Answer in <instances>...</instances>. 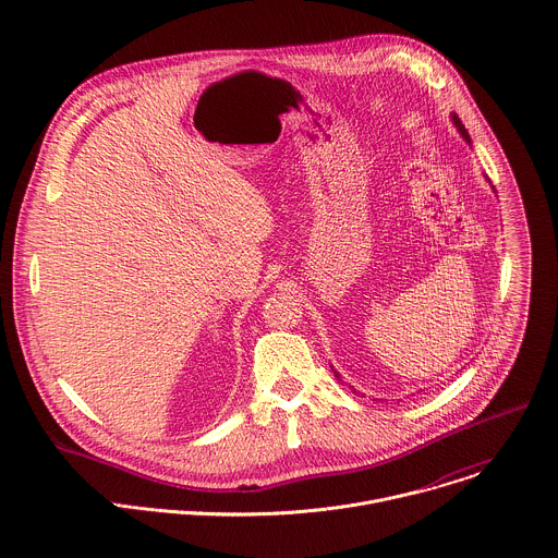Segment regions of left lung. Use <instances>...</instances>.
<instances>
[{"instance_id": "left-lung-1", "label": "left lung", "mask_w": 558, "mask_h": 558, "mask_svg": "<svg viewBox=\"0 0 558 558\" xmlns=\"http://www.w3.org/2000/svg\"><path fill=\"white\" fill-rule=\"evenodd\" d=\"M451 120H453V124H456V129H458V131H460V135H462V137H464V140H466V142H469V144H471V140H469V133H466V129H464V126H462V122H460V118H458V116H456V113H453V116H451ZM333 373H336V371H333ZM336 377H338V379H340V375H338V373H336ZM351 390H353V388H351ZM353 392H355V390H353Z\"/></svg>"}]
</instances>
